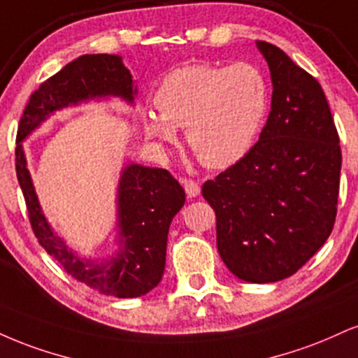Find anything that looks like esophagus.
Instances as JSON below:
<instances>
[{"mask_svg":"<svg viewBox=\"0 0 358 358\" xmlns=\"http://www.w3.org/2000/svg\"><path fill=\"white\" fill-rule=\"evenodd\" d=\"M183 187H185V192H187V195L190 198H195L198 193H200V185L196 182H193L190 178H183L182 180Z\"/></svg>","mask_w":358,"mask_h":358,"instance_id":"obj_1","label":"esophagus"}]
</instances>
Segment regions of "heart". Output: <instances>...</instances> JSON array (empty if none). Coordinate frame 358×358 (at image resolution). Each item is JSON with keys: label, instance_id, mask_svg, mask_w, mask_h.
Here are the masks:
<instances>
[{"label": "heart", "instance_id": "heart-1", "mask_svg": "<svg viewBox=\"0 0 358 358\" xmlns=\"http://www.w3.org/2000/svg\"><path fill=\"white\" fill-rule=\"evenodd\" d=\"M160 116L143 127L158 143L175 140V127L198 160L225 168L243 158L264 127L270 105L268 83L257 66H183L168 73L153 98Z\"/></svg>", "mask_w": 358, "mask_h": 358}]
</instances>
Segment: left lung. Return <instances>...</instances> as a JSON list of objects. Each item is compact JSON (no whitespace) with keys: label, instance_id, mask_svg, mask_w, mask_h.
Masks as SVG:
<instances>
[{"label":"left lung","instance_id":"obj_1","mask_svg":"<svg viewBox=\"0 0 358 358\" xmlns=\"http://www.w3.org/2000/svg\"><path fill=\"white\" fill-rule=\"evenodd\" d=\"M257 46L272 73V111L257 143L201 195L223 264L245 282L270 283L299 272L331 234L342 150L320 83L272 43Z\"/></svg>","mask_w":358,"mask_h":358}]
</instances>
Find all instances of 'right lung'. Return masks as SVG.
Segmentation results:
<instances>
[{
	"instance_id": "right-lung-1",
	"label": "right lung",
	"mask_w": 358,
	"mask_h": 358,
	"mask_svg": "<svg viewBox=\"0 0 358 358\" xmlns=\"http://www.w3.org/2000/svg\"><path fill=\"white\" fill-rule=\"evenodd\" d=\"M131 75L116 55H83L43 81L24 106L16 133V176L29 223L38 242L64 272L103 295L133 299L148 294L165 272L166 240L171 218L185 203V190L168 170L130 165L118 192V227L122 250L108 262L81 260L66 248L43 217L21 140L46 116L63 106L94 96L115 94L133 101Z\"/></svg>"
}]
</instances>
